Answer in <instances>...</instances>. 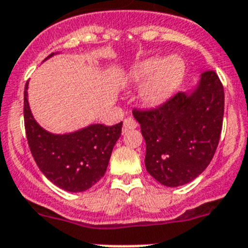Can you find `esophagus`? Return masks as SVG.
Wrapping results in <instances>:
<instances>
[{
    "label": "esophagus",
    "mask_w": 248,
    "mask_h": 248,
    "mask_svg": "<svg viewBox=\"0 0 248 248\" xmlns=\"http://www.w3.org/2000/svg\"><path fill=\"white\" fill-rule=\"evenodd\" d=\"M139 126V124L136 122V120L132 117H127L124 121V132H127L128 130H133Z\"/></svg>",
    "instance_id": "1"
}]
</instances>
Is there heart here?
<instances>
[{
    "mask_svg": "<svg viewBox=\"0 0 248 248\" xmlns=\"http://www.w3.org/2000/svg\"><path fill=\"white\" fill-rule=\"evenodd\" d=\"M185 63L178 56L158 57L140 62L127 73V81L140 87V100L146 106H157L175 91L184 76Z\"/></svg>",
    "mask_w": 248,
    "mask_h": 248,
    "instance_id": "b5f03b06",
    "label": "heart"
}]
</instances>
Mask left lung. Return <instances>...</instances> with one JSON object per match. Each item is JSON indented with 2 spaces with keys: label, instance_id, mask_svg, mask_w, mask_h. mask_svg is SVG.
<instances>
[{
  "label": "left lung",
  "instance_id": "8db88e82",
  "mask_svg": "<svg viewBox=\"0 0 248 248\" xmlns=\"http://www.w3.org/2000/svg\"><path fill=\"white\" fill-rule=\"evenodd\" d=\"M225 93L204 71L191 93L178 92L156 108H133L146 141V170L163 186L186 185L210 165L222 130Z\"/></svg>",
  "mask_w": 248,
  "mask_h": 248
}]
</instances>
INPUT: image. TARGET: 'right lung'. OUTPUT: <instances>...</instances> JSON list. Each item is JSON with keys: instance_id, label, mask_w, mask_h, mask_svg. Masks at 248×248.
I'll use <instances>...</instances> for the list:
<instances>
[{"instance_id": "1", "label": "right lung", "mask_w": 248, "mask_h": 248, "mask_svg": "<svg viewBox=\"0 0 248 248\" xmlns=\"http://www.w3.org/2000/svg\"><path fill=\"white\" fill-rule=\"evenodd\" d=\"M27 88L29 82L23 94L26 137L38 169L64 191L82 192L91 188L106 172L113 146L121 136L122 122L113 126L91 124L76 132L53 135L34 121Z\"/></svg>"}]
</instances>
